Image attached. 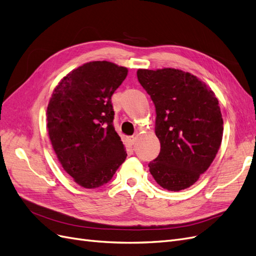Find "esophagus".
<instances>
[{"instance_id":"obj_1","label":"esophagus","mask_w":256,"mask_h":256,"mask_svg":"<svg viewBox=\"0 0 256 256\" xmlns=\"http://www.w3.org/2000/svg\"><path fill=\"white\" fill-rule=\"evenodd\" d=\"M136 141V136H131L128 138V142L130 143V145H134Z\"/></svg>"}]
</instances>
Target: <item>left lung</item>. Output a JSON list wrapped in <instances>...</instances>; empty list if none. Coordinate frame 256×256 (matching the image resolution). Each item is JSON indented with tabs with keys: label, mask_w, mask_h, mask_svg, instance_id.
I'll use <instances>...</instances> for the list:
<instances>
[{
	"label": "left lung",
	"mask_w": 256,
	"mask_h": 256,
	"mask_svg": "<svg viewBox=\"0 0 256 256\" xmlns=\"http://www.w3.org/2000/svg\"><path fill=\"white\" fill-rule=\"evenodd\" d=\"M136 76L156 106L160 152L150 162V172L164 189H187L207 171L220 148L223 120L218 99L206 83L180 69H138Z\"/></svg>",
	"instance_id": "obj_1"
}]
</instances>
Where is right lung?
Segmentation results:
<instances>
[{
	"instance_id": "right-lung-1",
	"label": "right lung",
	"mask_w": 256,
	"mask_h": 256,
	"mask_svg": "<svg viewBox=\"0 0 256 256\" xmlns=\"http://www.w3.org/2000/svg\"><path fill=\"white\" fill-rule=\"evenodd\" d=\"M128 69L111 62L85 63L54 88L47 128L58 160L79 186L98 188L111 180L127 152L113 127L111 97Z\"/></svg>"
}]
</instances>
